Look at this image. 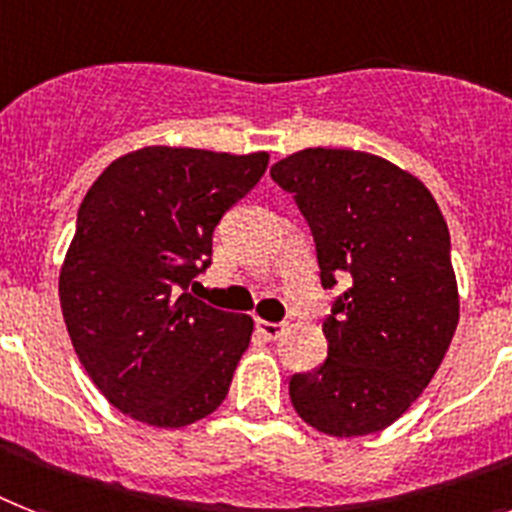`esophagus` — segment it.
Returning <instances> with one entry per match:
<instances>
[{
    "label": "esophagus",
    "mask_w": 512,
    "mask_h": 512,
    "mask_svg": "<svg viewBox=\"0 0 512 512\" xmlns=\"http://www.w3.org/2000/svg\"><path fill=\"white\" fill-rule=\"evenodd\" d=\"M284 323H270V321H257V334L263 336L265 342H276L278 336L284 334Z\"/></svg>",
    "instance_id": "1"
}]
</instances>
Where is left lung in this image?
I'll return each mask as SVG.
<instances>
[{
  "instance_id": "8db88e82",
  "label": "left lung",
  "mask_w": 512,
  "mask_h": 512,
  "mask_svg": "<svg viewBox=\"0 0 512 512\" xmlns=\"http://www.w3.org/2000/svg\"><path fill=\"white\" fill-rule=\"evenodd\" d=\"M270 178L313 231L321 284H350L323 321L326 363L289 381L294 410L339 439L384 431L429 386L458 328L447 220L421 178L368 152L302 149Z\"/></svg>"
}]
</instances>
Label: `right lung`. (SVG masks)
<instances>
[{"instance_id": "1", "label": "right lung", "mask_w": 512, "mask_h": 512, "mask_svg": "<svg viewBox=\"0 0 512 512\" xmlns=\"http://www.w3.org/2000/svg\"><path fill=\"white\" fill-rule=\"evenodd\" d=\"M265 168L268 152L144 147L86 191L60 268L62 318L94 386L134 421L181 429L226 400L255 321L186 289Z\"/></svg>"}]
</instances>
